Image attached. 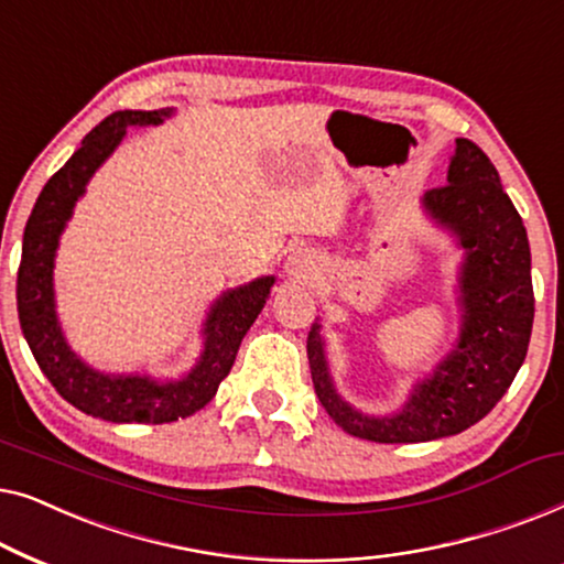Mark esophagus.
<instances>
[{
  "label": "esophagus",
  "mask_w": 564,
  "mask_h": 564,
  "mask_svg": "<svg viewBox=\"0 0 564 564\" xmlns=\"http://www.w3.org/2000/svg\"><path fill=\"white\" fill-rule=\"evenodd\" d=\"M284 269H288V274L292 276V280H300V282L315 280V276H318V259H315L307 249H297L288 259Z\"/></svg>",
  "instance_id": "1"
}]
</instances>
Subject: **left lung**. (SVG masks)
I'll list each match as a JSON object with an SVG mask.
<instances>
[{"label": "left lung", "mask_w": 564, "mask_h": 564, "mask_svg": "<svg viewBox=\"0 0 564 564\" xmlns=\"http://www.w3.org/2000/svg\"><path fill=\"white\" fill-rule=\"evenodd\" d=\"M429 218L465 249L457 300L459 338L434 372L413 384L390 415H367L336 392L321 323L307 334L315 395L346 434L377 444H413L454 436L485 419L527 359L534 288L527 228L480 145L457 138L446 184L423 195Z\"/></svg>", "instance_id": "1"}]
</instances>
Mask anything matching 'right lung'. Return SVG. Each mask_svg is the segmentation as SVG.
Returning a JSON list of instances; mask_svg holds the SVG:
<instances>
[{
	"label": "right lung",
	"mask_w": 564,
	"mask_h": 564,
	"mask_svg": "<svg viewBox=\"0 0 564 564\" xmlns=\"http://www.w3.org/2000/svg\"><path fill=\"white\" fill-rule=\"evenodd\" d=\"M174 110H120L105 118L82 141V149L51 176L30 213L22 236L18 272L20 328L30 351L58 395L82 413L112 423H169L205 408L234 367L246 330L264 307L274 276H259L215 300L203 328V354L180 380H153L149 375H107L89 367L68 346L56 315L53 259L58 238L72 218L87 182L118 149L133 126H159Z\"/></svg>",
	"instance_id": "1"
}]
</instances>
